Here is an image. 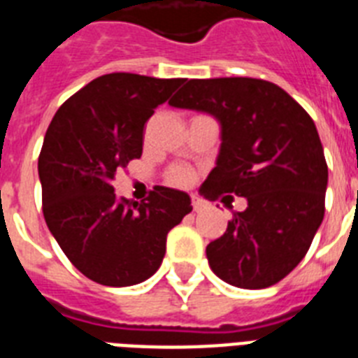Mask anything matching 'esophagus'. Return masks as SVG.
I'll return each instance as SVG.
<instances>
[{
    "instance_id": "esophagus-1",
    "label": "esophagus",
    "mask_w": 358,
    "mask_h": 358,
    "mask_svg": "<svg viewBox=\"0 0 358 358\" xmlns=\"http://www.w3.org/2000/svg\"><path fill=\"white\" fill-rule=\"evenodd\" d=\"M192 207L196 213H199V210H203V208L207 207V203L203 201V199H199L197 196H192Z\"/></svg>"
}]
</instances>
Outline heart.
<instances>
[{
  "mask_svg": "<svg viewBox=\"0 0 358 358\" xmlns=\"http://www.w3.org/2000/svg\"><path fill=\"white\" fill-rule=\"evenodd\" d=\"M170 177L176 185H188V182L192 181V171L187 170V168H176V170L171 171Z\"/></svg>",
  "mask_w": 358,
  "mask_h": 358,
  "instance_id": "heart-1",
  "label": "heart"
}]
</instances>
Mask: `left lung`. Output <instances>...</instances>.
<instances>
[{
  "instance_id": "obj_1",
  "label": "left lung",
  "mask_w": 358,
  "mask_h": 358,
  "mask_svg": "<svg viewBox=\"0 0 358 358\" xmlns=\"http://www.w3.org/2000/svg\"><path fill=\"white\" fill-rule=\"evenodd\" d=\"M171 107L207 113L220 122L222 145L203 185L208 199L233 213L207 245L210 270L238 288H268L307 255L325 213L327 162L307 110L281 87L251 77L190 79Z\"/></svg>"
}]
</instances>
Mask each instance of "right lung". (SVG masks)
I'll use <instances>...</instances> for the list:
<instances>
[{"label": "right lung", "instance_id": "right-lung-1", "mask_svg": "<svg viewBox=\"0 0 358 358\" xmlns=\"http://www.w3.org/2000/svg\"><path fill=\"white\" fill-rule=\"evenodd\" d=\"M185 79L107 73L57 110L38 157L42 210L70 262L105 287L150 279L190 196L155 187L145 201L114 194L116 170L140 159L144 125Z\"/></svg>", "mask_w": 358, "mask_h": 358}]
</instances>
